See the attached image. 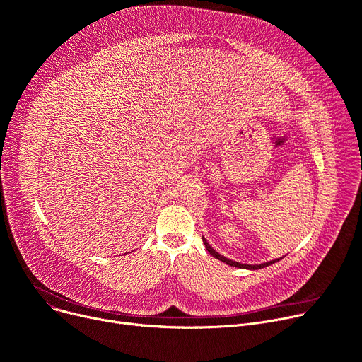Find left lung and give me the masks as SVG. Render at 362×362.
<instances>
[{
  "instance_id": "8db88e82",
  "label": "left lung",
  "mask_w": 362,
  "mask_h": 362,
  "mask_svg": "<svg viewBox=\"0 0 362 362\" xmlns=\"http://www.w3.org/2000/svg\"><path fill=\"white\" fill-rule=\"evenodd\" d=\"M203 244L206 245V250L211 254V256H214L215 259H218V260H221V262H223V263H226V264H229V266H233V267H240V269H252V270H257V269H262V267H266V266H270V264H273V263H276V262H279L281 259H276V260H272V262H269V263H263V264H256V266H251V264H243V263H237V262H233V260H229V259H226V257H223V256H221V254L218 252V251H215L214 248H211L210 245H209V243L203 238Z\"/></svg>"
}]
</instances>
